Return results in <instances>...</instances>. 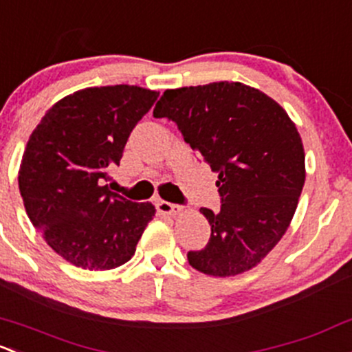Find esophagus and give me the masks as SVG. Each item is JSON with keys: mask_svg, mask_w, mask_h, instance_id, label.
I'll list each match as a JSON object with an SVG mask.
<instances>
[{"mask_svg": "<svg viewBox=\"0 0 352 352\" xmlns=\"http://www.w3.org/2000/svg\"><path fill=\"white\" fill-rule=\"evenodd\" d=\"M157 210L160 214H164V216H177V214H180L182 207L166 201H157Z\"/></svg>", "mask_w": 352, "mask_h": 352, "instance_id": "obj_1", "label": "esophagus"}]
</instances>
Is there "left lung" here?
Masks as SVG:
<instances>
[{"instance_id": "8db88e82", "label": "left lung", "mask_w": 352, "mask_h": 352, "mask_svg": "<svg viewBox=\"0 0 352 352\" xmlns=\"http://www.w3.org/2000/svg\"><path fill=\"white\" fill-rule=\"evenodd\" d=\"M168 118L212 172L221 210L202 207L210 239L192 268L234 276L256 266L290 226L305 182L302 138L276 101L241 82L168 89L153 109Z\"/></svg>"}]
</instances>
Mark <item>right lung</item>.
<instances>
[{"label": "right lung", "instance_id": "1", "mask_svg": "<svg viewBox=\"0 0 352 352\" xmlns=\"http://www.w3.org/2000/svg\"><path fill=\"white\" fill-rule=\"evenodd\" d=\"M158 94L126 84L82 89L55 102L30 135L18 172L25 209L74 266L124 265L153 219L150 202L128 201L104 182Z\"/></svg>", "mask_w": 352, "mask_h": 352}]
</instances>
